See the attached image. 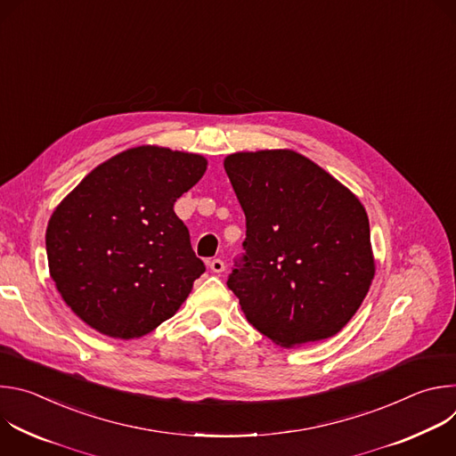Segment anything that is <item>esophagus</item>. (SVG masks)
Returning a JSON list of instances; mask_svg holds the SVG:
<instances>
[{
	"label": "esophagus",
	"mask_w": 456,
	"mask_h": 456,
	"mask_svg": "<svg viewBox=\"0 0 456 456\" xmlns=\"http://www.w3.org/2000/svg\"><path fill=\"white\" fill-rule=\"evenodd\" d=\"M209 269H211L213 273H216V274L224 273V271H225V264H224V259H220V257H215V259H211V262H209Z\"/></svg>",
	"instance_id": "34e87169"
}]
</instances>
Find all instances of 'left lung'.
I'll return each instance as SVG.
<instances>
[{"instance_id": "8db88e82", "label": "left lung", "mask_w": 456, "mask_h": 456, "mask_svg": "<svg viewBox=\"0 0 456 456\" xmlns=\"http://www.w3.org/2000/svg\"><path fill=\"white\" fill-rule=\"evenodd\" d=\"M224 167L247 220L227 281L247 321L283 348L336 336L375 276L362 204L292 150L232 153Z\"/></svg>"}]
</instances>
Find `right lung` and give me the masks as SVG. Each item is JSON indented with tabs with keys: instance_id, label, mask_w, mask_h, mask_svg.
<instances>
[{
	"instance_id": "right-lung-1",
	"label": "right lung",
	"mask_w": 456,
	"mask_h": 456,
	"mask_svg": "<svg viewBox=\"0 0 456 456\" xmlns=\"http://www.w3.org/2000/svg\"><path fill=\"white\" fill-rule=\"evenodd\" d=\"M206 169L197 153L129 148L55 208L46 227L50 276L88 327L135 339L176 314L206 265L173 206Z\"/></svg>"
}]
</instances>
